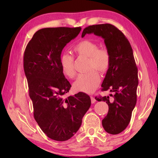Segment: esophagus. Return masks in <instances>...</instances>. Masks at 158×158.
<instances>
[{
  "mask_svg": "<svg viewBox=\"0 0 158 158\" xmlns=\"http://www.w3.org/2000/svg\"><path fill=\"white\" fill-rule=\"evenodd\" d=\"M90 100H91V102L93 104V103H95V102H96V100L95 99V98L93 97V96H90Z\"/></svg>",
  "mask_w": 158,
  "mask_h": 158,
  "instance_id": "obj_1",
  "label": "esophagus"
}]
</instances>
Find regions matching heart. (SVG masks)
Masks as SVG:
<instances>
[{
	"label": "heart",
	"instance_id": "heart-1",
	"mask_svg": "<svg viewBox=\"0 0 158 158\" xmlns=\"http://www.w3.org/2000/svg\"><path fill=\"white\" fill-rule=\"evenodd\" d=\"M73 51L78 57L88 58L87 69L89 73L79 75L73 84L76 91L90 93L97 89L100 83L99 73L105 74L108 71L111 64V55L105 48H99V45L90 40H82L74 45ZM60 67L64 75L73 78L76 72L74 67V58L68 53L60 56ZM92 70L90 71V69Z\"/></svg>",
	"mask_w": 158,
	"mask_h": 158
}]
</instances>
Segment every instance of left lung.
Instances as JSON below:
<instances>
[{
  "mask_svg": "<svg viewBox=\"0 0 158 158\" xmlns=\"http://www.w3.org/2000/svg\"><path fill=\"white\" fill-rule=\"evenodd\" d=\"M94 33L105 40L111 55V64L102 84V90L114 95L98 96L95 100L106 102L109 111L102 123L106 132L117 135L129 124L137 103L138 69L130 42L122 32L110 23L92 25L85 28L81 37Z\"/></svg>",
  "mask_w": 158,
  "mask_h": 158,
  "instance_id": "8db88e82",
  "label": "left lung"
}]
</instances>
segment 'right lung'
Here are the masks:
<instances>
[{
  "instance_id": "1",
  "label": "right lung",
  "mask_w": 158,
  "mask_h": 158,
  "mask_svg": "<svg viewBox=\"0 0 158 158\" xmlns=\"http://www.w3.org/2000/svg\"><path fill=\"white\" fill-rule=\"evenodd\" d=\"M81 30V27L40 29L33 35L23 54L34 118L47 137L56 141L73 137L91 105L90 97L84 93L65 97L71 84L59 63L63 49Z\"/></svg>"
}]
</instances>
